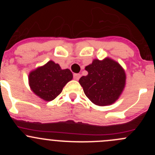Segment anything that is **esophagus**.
I'll return each mask as SVG.
<instances>
[{
    "mask_svg": "<svg viewBox=\"0 0 155 155\" xmlns=\"http://www.w3.org/2000/svg\"><path fill=\"white\" fill-rule=\"evenodd\" d=\"M80 76L81 75L79 74V73H74V74H73V79H74L75 80H79V78H80Z\"/></svg>",
    "mask_w": 155,
    "mask_h": 155,
    "instance_id": "1",
    "label": "esophagus"
}]
</instances>
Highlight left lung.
<instances>
[{
  "instance_id": "8db88e82",
  "label": "left lung",
  "mask_w": 155,
  "mask_h": 155,
  "mask_svg": "<svg viewBox=\"0 0 155 155\" xmlns=\"http://www.w3.org/2000/svg\"><path fill=\"white\" fill-rule=\"evenodd\" d=\"M87 75L82 76L79 82L86 97L95 105L109 106L121 96L126 85L124 68L110 58L94 59L85 67Z\"/></svg>"
}]
</instances>
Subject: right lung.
I'll use <instances>...</instances> for the list:
<instances>
[{"mask_svg":"<svg viewBox=\"0 0 155 155\" xmlns=\"http://www.w3.org/2000/svg\"><path fill=\"white\" fill-rule=\"evenodd\" d=\"M72 79L71 71L69 69L62 70L60 65L53 61L38 67L30 72L28 75V83L31 91L45 101H53Z\"/></svg>","mask_w":155,"mask_h":155,"instance_id":"add662e5","label":"right lung"}]
</instances>
